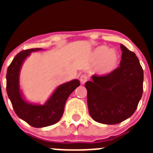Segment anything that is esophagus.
Listing matches in <instances>:
<instances>
[{
  "instance_id": "esophagus-1",
  "label": "esophagus",
  "mask_w": 153,
  "mask_h": 153,
  "mask_svg": "<svg viewBox=\"0 0 153 153\" xmlns=\"http://www.w3.org/2000/svg\"><path fill=\"white\" fill-rule=\"evenodd\" d=\"M79 80H80L81 84H84L86 81L88 80V76H87V75H86V74H83V75L80 76Z\"/></svg>"
}]
</instances>
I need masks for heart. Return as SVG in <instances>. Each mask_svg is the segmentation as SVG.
I'll return each mask as SVG.
<instances>
[{"label":"heart","instance_id":"1","mask_svg":"<svg viewBox=\"0 0 153 153\" xmlns=\"http://www.w3.org/2000/svg\"><path fill=\"white\" fill-rule=\"evenodd\" d=\"M93 59L97 61V71L100 74H109L117 68L120 55L114 48L100 47L93 52Z\"/></svg>","mask_w":153,"mask_h":153}]
</instances>
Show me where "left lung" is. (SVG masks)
<instances>
[{"instance_id":"8db88e82","label":"left lung","mask_w":153,"mask_h":153,"mask_svg":"<svg viewBox=\"0 0 153 153\" xmlns=\"http://www.w3.org/2000/svg\"><path fill=\"white\" fill-rule=\"evenodd\" d=\"M120 67L107 75L92 76L85 83L89 113L96 122L122 123L136 111L143 96V70L134 53L121 44Z\"/></svg>"}]
</instances>
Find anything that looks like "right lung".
<instances>
[{
    "label": "right lung",
    "mask_w": 153,
    "mask_h": 153,
    "mask_svg": "<svg viewBox=\"0 0 153 153\" xmlns=\"http://www.w3.org/2000/svg\"><path fill=\"white\" fill-rule=\"evenodd\" d=\"M34 48L22 51L15 56L7 71V93L13 110L19 118L36 128L53 125L60 120L67 98L80 85L78 79L63 83L56 89L51 98L44 105L31 104L23 99L19 86V74L23 62L32 52L41 51Z\"/></svg>",
    "instance_id": "right-lung-1"
}]
</instances>
